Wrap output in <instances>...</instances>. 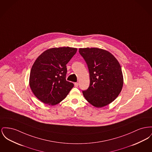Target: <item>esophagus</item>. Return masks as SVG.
I'll use <instances>...</instances> for the list:
<instances>
[{
    "instance_id": "34e87169",
    "label": "esophagus",
    "mask_w": 152,
    "mask_h": 152,
    "mask_svg": "<svg viewBox=\"0 0 152 152\" xmlns=\"http://www.w3.org/2000/svg\"><path fill=\"white\" fill-rule=\"evenodd\" d=\"M78 86H79V83H75V86L76 87H77Z\"/></svg>"
}]
</instances>
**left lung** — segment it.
I'll return each instance as SVG.
<instances>
[{
	"instance_id": "1",
	"label": "left lung",
	"mask_w": 152,
	"mask_h": 152,
	"mask_svg": "<svg viewBox=\"0 0 152 152\" xmlns=\"http://www.w3.org/2000/svg\"><path fill=\"white\" fill-rule=\"evenodd\" d=\"M79 53L87 64L90 84L83 91L86 99L96 107L106 106L118 97L122 89L121 66L109 52L97 48H80Z\"/></svg>"
}]
</instances>
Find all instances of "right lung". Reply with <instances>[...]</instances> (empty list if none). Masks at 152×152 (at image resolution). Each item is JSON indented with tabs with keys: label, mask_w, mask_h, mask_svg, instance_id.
<instances>
[{
	"label": "right lung",
	"mask_w": 152,
	"mask_h": 152,
	"mask_svg": "<svg viewBox=\"0 0 152 152\" xmlns=\"http://www.w3.org/2000/svg\"><path fill=\"white\" fill-rule=\"evenodd\" d=\"M77 50L69 47L51 48L36 59L30 71L29 84L42 102L56 105L65 98L73 87L72 83L66 80V65Z\"/></svg>",
	"instance_id": "right-lung-1"
}]
</instances>
